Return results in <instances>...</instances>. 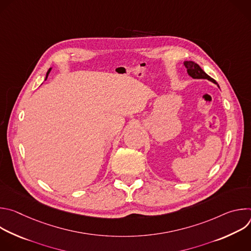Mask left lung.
<instances>
[{
    "instance_id": "8db88e82",
    "label": "left lung",
    "mask_w": 251,
    "mask_h": 251,
    "mask_svg": "<svg viewBox=\"0 0 251 251\" xmlns=\"http://www.w3.org/2000/svg\"><path fill=\"white\" fill-rule=\"evenodd\" d=\"M185 66L187 67L188 74L190 76H192L193 78H198V79H208L210 81H212L213 83H217V81L214 80L213 78H211L209 75H207L204 71L201 68V66L194 62V61H185Z\"/></svg>"
}]
</instances>
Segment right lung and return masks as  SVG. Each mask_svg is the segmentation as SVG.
<instances>
[{
	"mask_svg": "<svg viewBox=\"0 0 251 251\" xmlns=\"http://www.w3.org/2000/svg\"><path fill=\"white\" fill-rule=\"evenodd\" d=\"M50 68L49 69V71H48V74H47V77H46V80H47V78H48V75H49V74H50Z\"/></svg>",
	"mask_w": 251,
	"mask_h": 251,
	"instance_id": "1",
	"label": "right lung"
}]
</instances>
